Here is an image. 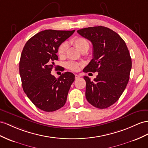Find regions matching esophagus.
<instances>
[{
  "label": "esophagus",
  "instance_id": "1",
  "mask_svg": "<svg viewBox=\"0 0 148 148\" xmlns=\"http://www.w3.org/2000/svg\"><path fill=\"white\" fill-rule=\"evenodd\" d=\"M79 77H80V75H77V74L75 75V79H78Z\"/></svg>",
  "mask_w": 148,
  "mask_h": 148
}]
</instances>
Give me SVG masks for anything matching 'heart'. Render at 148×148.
I'll return each mask as SVG.
<instances>
[{
	"label": "heart",
	"instance_id": "b5f03b06",
	"mask_svg": "<svg viewBox=\"0 0 148 148\" xmlns=\"http://www.w3.org/2000/svg\"><path fill=\"white\" fill-rule=\"evenodd\" d=\"M71 42L81 52L84 50L88 51L89 48V43L88 40L82 37H75L71 40ZM67 44L63 42L60 44L58 49V54L59 58H64L67 51ZM66 67L71 71H76L79 68V64L73 61L66 63Z\"/></svg>",
	"mask_w": 148,
	"mask_h": 148
}]
</instances>
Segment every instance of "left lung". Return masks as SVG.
Returning a JSON list of instances; mask_svg holds the SVG:
<instances>
[{
	"mask_svg": "<svg viewBox=\"0 0 148 148\" xmlns=\"http://www.w3.org/2000/svg\"><path fill=\"white\" fill-rule=\"evenodd\" d=\"M79 34L91 42L93 58L83 71L98 74L86 82V97L89 103L99 109L114 104L126 89L132 67L127 45L116 32L103 26L79 29Z\"/></svg>",
	"mask_w": 148,
	"mask_h": 148,
	"instance_id": "8db88e82",
	"label": "left lung"
}]
</instances>
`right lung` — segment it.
Returning a JSON list of instances; mask_svg holds the SVG:
<instances>
[{"label": "right lung", "mask_w": 148, "mask_h": 148, "mask_svg": "<svg viewBox=\"0 0 148 148\" xmlns=\"http://www.w3.org/2000/svg\"><path fill=\"white\" fill-rule=\"evenodd\" d=\"M74 31L45 30L36 34L25 44L22 50L19 73L24 91L37 108L53 112L65 104L75 75L66 72L56 78L51 73L58 60L56 53L59 45Z\"/></svg>", "instance_id": "1"}]
</instances>
